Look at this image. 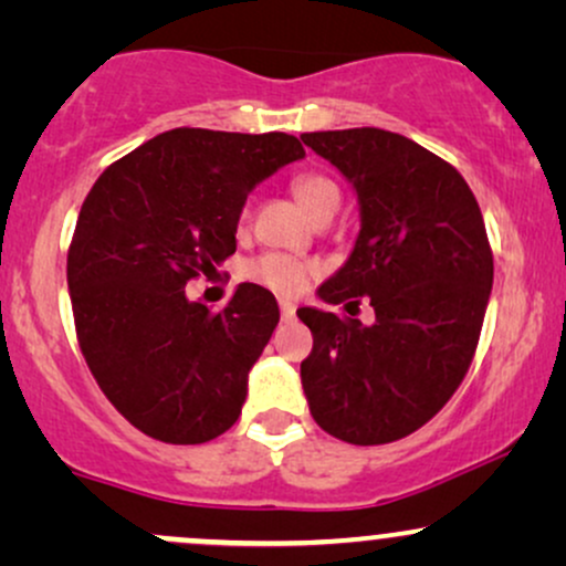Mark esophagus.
<instances>
[{
  "instance_id": "34e87169",
  "label": "esophagus",
  "mask_w": 566,
  "mask_h": 566,
  "mask_svg": "<svg viewBox=\"0 0 566 566\" xmlns=\"http://www.w3.org/2000/svg\"><path fill=\"white\" fill-rule=\"evenodd\" d=\"M279 311H282L284 322L295 319V303H292V301H279Z\"/></svg>"
}]
</instances>
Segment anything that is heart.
Instances as JSON below:
<instances>
[{"label":"heart","instance_id":"heart-1","mask_svg":"<svg viewBox=\"0 0 566 566\" xmlns=\"http://www.w3.org/2000/svg\"><path fill=\"white\" fill-rule=\"evenodd\" d=\"M292 193L301 201L311 218L316 212L327 210V207L340 205V188L333 178L322 172H301L295 180H292ZM247 207L242 210V220L247 218ZM244 276L252 279V282L263 284L276 295L292 297L297 292L305 290V284L314 276V265L297 261V258L287 255V252H263V255L252 258L250 263L244 265Z\"/></svg>","mask_w":566,"mask_h":566}]
</instances>
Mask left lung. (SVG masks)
<instances>
[{
	"label": "left lung",
	"instance_id": "8db88e82",
	"mask_svg": "<svg viewBox=\"0 0 566 566\" xmlns=\"http://www.w3.org/2000/svg\"><path fill=\"white\" fill-rule=\"evenodd\" d=\"M354 184L361 231L319 287L350 316L301 308L314 348L301 365L311 415L348 444H388L426 426L469 373L492 290V247L450 161L378 127L301 135ZM367 296L369 328L353 319Z\"/></svg>",
	"mask_w": 566,
	"mask_h": 566
}]
</instances>
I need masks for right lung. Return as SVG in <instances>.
<instances>
[{
  "mask_svg": "<svg viewBox=\"0 0 566 566\" xmlns=\"http://www.w3.org/2000/svg\"><path fill=\"white\" fill-rule=\"evenodd\" d=\"M303 157L287 133L178 127L90 188L66 263L76 340L106 399L146 437L205 444L242 415L276 297L244 282L210 311L188 301L186 284L237 252L252 186Z\"/></svg>",
  "mask_w": 566,
  "mask_h": 566,
  "instance_id": "right-lung-1",
  "label": "right lung"
}]
</instances>
